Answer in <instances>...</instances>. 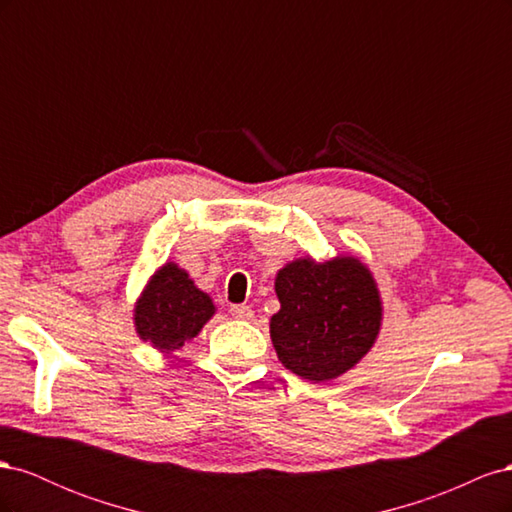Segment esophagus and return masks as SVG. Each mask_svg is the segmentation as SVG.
<instances>
[{
  "instance_id": "esophagus-1",
  "label": "esophagus",
  "mask_w": 512,
  "mask_h": 512,
  "mask_svg": "<svg viewBox=\"0 0 512 512\" xmlns=\"http://www.w3.org/2000/svg\"><path fill=\"white\" fill-rule=\"evenodd\" d=\"M230 316L237 318V320H252L254 312H252V307H247V305H232Z\"/></svg>"
}]
</instances>
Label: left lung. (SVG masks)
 <instances>
[{"label": "left lung", "mask_w": 512, "mask_h": 512, "mask_svg": "<svg viewBox=\"0 0 512 512\" xmlns=\"http://www.w3.org/2000/svg\"><path fill=\"white\" fill-rule=\"evenodd\" d=\"M280 312L269 333L277 359L309 382L344 376L374 348L384 307L374 273L361 258H294L275 275Z\"/></svg>", "instance_id": "left-lung-1"}]
</instances>
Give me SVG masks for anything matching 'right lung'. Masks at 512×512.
Returning a JSON list of instances; mask_svg holds the SVG:
<instances>
[{
	"instance_id": "obj_1",
	"label": "right lung",
	"mask_w": 512,
	"mask_h": 512,
	"mask_svg": "<svg viewBox=\"0 0 512 512\" xmlns=\"http://www.w3.org/2000/svg\"><path fill=\"white\" fill-rule=\"evenodd\" d=\"M134 331L162 354L181 350L215 316L213 299L190 273L168 260L153 271L134 303Z\"/></svg>"
}]
</instances>
